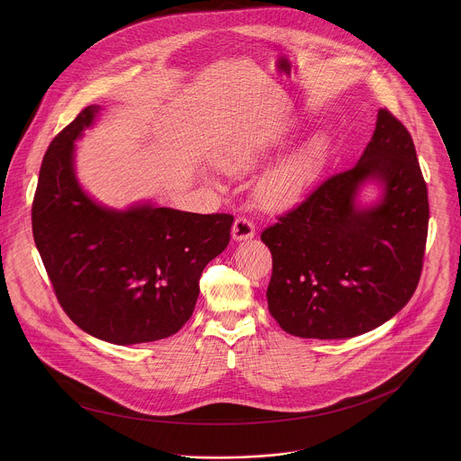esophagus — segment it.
I'll return each instance as SVG.
<instances>
[{
	"label": "esophagus",
	"mask_w": 461,
	"mask_h": 461,
	"mask_svg": "<svg viewBox=\"0 0 461 461\" xmlns=\"http://www.w3.org/2000/svg\"><path fill=\"white\" fill-rule=\"evenodd\" d=\"M254 236H256L254 223L245 216L236 218V221L232 225V240L234 241H247V240H252Z\"/></svg>",
	"instance_id": "esophagus-1"
}]
</instances>
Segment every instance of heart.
Masks as SVG:
<instances>
[{"mask_svg":"<svg viewBox=\"0 0 461 461\" xmlns=\"http://www.w3.org/2000/svg\"><path fill=\"white\" fill-rule=\"evenodd\" d=\"M294 132L291 121L280 122L271 130L227 143L218 154L216 163L229 174H249L271 154L285 147ZM330 140L325 132L309 136L300 147L276 161L259 177L256 198L266 207H280L302 197L321 174L329 158Z\"/></svg>","mask_w":461,"mask_h":461,"instance_id":"b5f03b06","label":"heart"}]
</instances>
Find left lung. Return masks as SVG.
<instances>
[{
  "mask_svg": "<svg viewBox=\"0 0 461 461\" xmlns=\"http://www.w3.org/2000/svg\"><path fill=\"white\" fill-rule=\"evenodd\" d=\"M375 185V197L363 192ZM428 190L406 128L378 110L357 165L331 176L261 234L273 256L267 309L305 339H349L408 303L422 269Z\"/></svg>",
  "mask_w": 461,
  "mask_h": 461,
  "instance_id": "8db88e82",
  "label": "left lung"
}]
</instances>
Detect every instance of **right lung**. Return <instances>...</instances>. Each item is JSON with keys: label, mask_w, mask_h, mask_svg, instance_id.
Here are the masks:
<instances>
[{"label": "right lung", "mask_w": 461, "mask_h": 461, "mask_svg": "<svg viewBox=\"0 0 461 461\" xmlns=\"http://www.w3.org/2000/svg\"><path fill=\"white\" fill-rule=\"evenodd\" d=\"M103 108L86 106L50 145L32 207L33 240L67 316L88 335L130 346L174 335L197 303L205 264L234 216L97 202L76 176V140Z\"/></svg>", "instance_id": "1"}]
</instances>
